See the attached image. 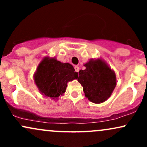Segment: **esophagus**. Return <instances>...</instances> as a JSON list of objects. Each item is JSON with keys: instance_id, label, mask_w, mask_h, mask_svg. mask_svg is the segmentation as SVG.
Listing matches in <instances>:
<instances>
[{"instance_id": "esophagus-1", "label": "esophagus", "mask_w": 147, "mask_h": 147, "mask_svg": "<svg viewBox=\"0 0 147 147\" xmlns=\"http://www.w3.org/2000/svg\"><path fill=\"white\" fill-rule=\"evenodd\" d=\"M75 70L76 72H78L79 71V67L77 66H77H75Z\"/></svg>"}]
</instances>
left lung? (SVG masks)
Returning a JSON list of instances; mask_svg holds the SVG:
<instances>
[{
    "label": "left lung",
    "instance_id": "left-lung-1",
    "mask_svg": "<svg viewBox=\"0 0 147 147\" xmlns=\"http://www.w3.org/2000/svg\"><path fill=\"white\" fill-rule=\"evenodd\" d=\"M84 65L86 69L79 70L77 79L85 96L95 104L105 102L115 88V74L101 59L90 60Z\"/></svg>",
    "mask_w": 147,
    "mask_h": 147
}]
</instances>
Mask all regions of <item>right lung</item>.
<instances>
[{
    "instance_id": "right-lung-1",
    "label": "right lung",
    "mask_w": 147,
    "mask_h": 147,
    "mask_svg": "<svg viewBox=\"0 0 147 147\" xmlns=\"http://www.w3.org/2000/svg\"><path fill=\"white\" fill-rule=\"evenodd\" d=\"M77 77L78 72L71 64L45 58L38 65L34 81L42 94L55 99L65 92L68 82Z\"/></svg>"
}]
</instances>
